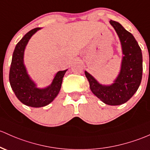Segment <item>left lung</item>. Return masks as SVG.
<instances>
[{
  "label": "left lung",
  "mask_w": 150,
  "mask_h": 150,
  "mask_svg": "<svg viewBox=\"0 0 150 150\" xmlns=\"http://www.w3.org/2000/svg\"><path fill=\"white\" fill-rule=\"evenodd\" d=\"M120 41L122 59L120 71L112 84L98 83L92 75L85 71L92 93L109 105H120L127 102L139 88L142 78V54L134 36L120 23L110 21Z\"/></svg>",
  "instance_id": "8db88e82"
}]
</instances>
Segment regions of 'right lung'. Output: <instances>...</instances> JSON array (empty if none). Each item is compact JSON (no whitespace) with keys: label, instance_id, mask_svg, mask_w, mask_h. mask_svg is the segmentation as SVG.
I'll list each match as a JSON object with an SVG mask.
<instances>
[{"label":"right lung","instance_id":"obj_1","mask_svg":"<svg viewBox=\"0 0 150 150\" xmlns=\"http://www.w3.org/2000/svg\"><path fill=\"white\" fill-rule=\"evenodd\" d=\"M36 28L25 35L16 45L13 54L9 81L15 95L23 104L32 108H41L49 105L58 95L64 75L67 70L58 71L49 86L39 88L30 78L24 64V52L30 38L40 30Z\"/></svg>","mask_w":150,"mask_h":150}]
</instances>
